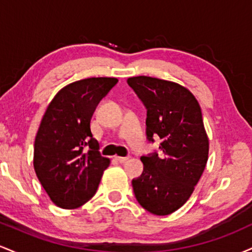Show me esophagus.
<instances>
[{
	"label": "esophagus",
	"mask_w": 252,
	"mask_h": 252,
	"mask_svg": "<svg viewBox=\"0 0 252 252\" xmlns=\"http://www.w3.org/2000/svg\"><path fill=\"white\" fill-rule=\"evenodd\" d=\"M116 160L120 163H124V162H126V161L129 160V156H117Z\"/></svg>",
	"instance_id": "esophagus-1"
}]
</instances>
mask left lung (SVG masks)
I'll list each match as a JSON object with an SVG mask.
<instances>
[{
  "label": "left lung",
  "instance_id": "1",
  "mask_svg": "<svg viewBox=\"0 0 252 252\" xmlns=\"http://www.w3.org/2000/svg\"><path fill=\"white\" fill-rule=\"evenodd\" d=\"M126 83L147 109L148 141L156 135L162 140L160 155L141 158L143 172L132 180L136 200L153 215H170L189 200L209 158L200 105L192 92L168 80L138 76Z\"/></svg>",
  "mask_w": 252,
  "mask_h": 252
}]
</instances>
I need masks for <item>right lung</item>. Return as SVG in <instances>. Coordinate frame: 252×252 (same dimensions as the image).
Here are the masks:
<instances>
[{
  "label": "right lung",
  "instance_id": "add662e5",
  "mask_svg": "<svg viewBox=\"0 0 252 252\" xmlns=\"http://www.w3.org/2000/svg\"><path fill=\"white\" fill-rule=\"evenodd\" d=\"M117 82V78L99 77L68 84L46 109L34 142L33 163L43 189L62 209H76L89 201L109 167L90 122L98 103Z\"/></svg>",
  "mask_w": 252,
  "mask_h": 252
}]
</instances>
